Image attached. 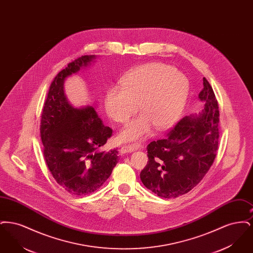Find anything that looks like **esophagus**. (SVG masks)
Listing matches in <instances>:
<instances>
[{"mask_svg":"<svg viewBox=\"0 0 253 253\" xmlns=\"http://www.w3.org/2000/svg\"><path fill=\"white\" fill-rule=\"evenodd\" d=\"M138 147L134 146V145H125V146L121 147L120 152H121V154H128V153H132Z\"/></svg>","mask_w":253,"mask_h":253,"instance_id":"34e87169","label":"esophagus"}]
</instances>
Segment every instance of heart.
I'll use <instances>...</instances> for the list:
<instances>
[{"label":"heart","instance_id":"heart-1","mask_svg":"<svg viewBox=\"0 0 253 253\" xmlns=\"http://www.w3.org/2000/svg\"><path fill=\"white\" fill-rule=\"evenodd\" d=\"M188 80L170 65L148 63L127 73L120 83V89H109L104 99L105 111L118 123L128 121L137 111V118L121 130L119 139L133 141L151 132L173 125L180 117L189 96Z\"/></svg>","mask_w":253,"mask_h":253}]
</instances>
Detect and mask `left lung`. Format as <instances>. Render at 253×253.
<instances>
[{
  "instance_id": "8db88e82",
  "label": "left lung",
  "mask_w": 253,
  "mask_h": 253,
  "mask_svg": "<svg viewBox=\"0 0 253 253\" xmlns=\"http://www.w3.org/2000/svg\"><path fill=\"white\" fill-rule=\"evenodd\" d=\"M198 97L205 103L198 115L183 118L167 135L147 146L148 163L140 179L163 198L189 193L211 167L218 150L219 107L214 92L203 78Z\"/></svg>"
}]
</instances>
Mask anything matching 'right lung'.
<instances>
[{
  "mask_svg": "<svg viewBox=\"0 0 253 253\" xmlns=\"http://www.w3.org/2000/svg\"><path fill=\"white\" fill-rule=\"evenodd\" d=\"M94 60L95 55L82 56L55 77L41 119V138L49 170L61 188L78 196L99 189L119 161L118 149L100 151L113 130L104 126L93 106L71 105L63 90L66 78Z\"/></svg>",
  "mask_w": 253,
  "mask_h": 253,
  "instance_id": "add662e5",
  "label": "right lung"
}]
</instances>
